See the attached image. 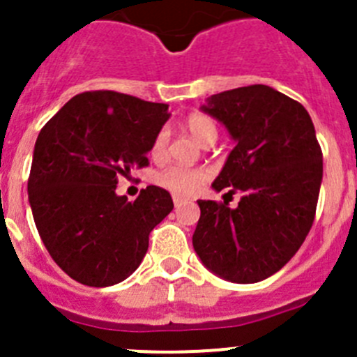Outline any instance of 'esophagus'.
Instances as JSON below:
<instances>
[{"mask_svg":"<svg viewBox=\"0 0 357 357\" xmlns=\"http://www.w3.org/2000/svg\"><path fill=\"white\" fill-rule=\"evenodd\" d=\"M173 204H175V209H178V207L185 206V204H188V200H185V198H181V197H173Z\"/></svg>","mask_w":357,"mask_h":357,"instance_id":"esophagus-1","label":"esophagus"}]
</instances>
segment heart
<instances>
[{"mask_svg":"<svg viewBox=\"0 0 357 357\" xmlns=\"http://www.w3.org/2000/svg\"><path fill=\"white\" fill-rule=\"evenodd\" d=\"M185 128L198 143H202L204 146L207 144H213L218 137V127L213 118L206 114H200V112H195V114H189L184 121ZM166 148H168V130L162 128V130L157 132V135L153 137V143L150 148V155L153 159H160L166 153ZM207 178H209V172L206 168H188V166H178V164H172V166H166V168L160 169L155 175V182L159 185H162L164 189H168L175 195H193L197 193L202 185L206 184Z\"/></svg>","mask_w":357,"mask_h":357,"instance_id":"b5f03b06","label":"heart"}]
</instances>
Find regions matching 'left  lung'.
<instances>
[{
    "instance_id": "1",
    "label": "left lung",
    "mask_w": 357,
    "mask_h": 357,
    "mask_svg": "<svg viewBox=\"0 0 357 357\" xmlns=\"http://www.w3.org/2000/svg\"><path fill=\"white\" fill-rule=\"evenodd\" d=\"M200 109L236 143L213 189L243 197L236 209L198 200L193 248L214 275L254 284L279 272L313 225L324 175L314 125L301 103L261 84L213 94Z\"/></svg>"
}]
</instances>
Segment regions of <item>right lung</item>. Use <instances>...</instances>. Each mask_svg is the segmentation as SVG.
<instances>
[{
    "mask_svg": "<svg viewBox=\"0 0 357 357\" xmlns=\"http://www.w3.org/2000/svg\"><path fill=\"white\" fill-rule=\"evenodd\" d=\"M168 119L166 103L91 91L73 96L39 132L28 200L44 247L77 282L105 288L132 275L153 227L172 213L159 185L134 202L116 195L119 176L146 166Z\"/></svg>",
    "mask_w": 357,
    "mask_h": 357,
    "instance_id": "right-lung-1",
    "label": "right lung"
}]
</instances>
